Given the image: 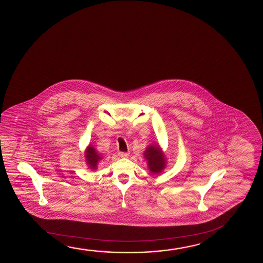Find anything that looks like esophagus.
Wrapping results in <instances>:
<instances>
[{
    "mask_svg": "<svg viewBox=\"0 0 263 263\" xmlns=\"http://www.w3.org/2000/svg\"><path fill=\"white\" fill-rule=\"evenodd\" d=\"M118 156L120 157V158H127L128 156H129V153L128 152H118Z\"/></svg>",
    "mask_w": 263,
    "mask_h": 263,
    "instance_id": "34e87169",
    "label": "esophagus"
}]
</instances>
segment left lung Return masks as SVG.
Listing matches in <instances>:
<instances>
[{
  "label": "left lung",
  "instance_id": "left-lung-1",
  "mask_svg": "<svg viewBox=\"0 0 263 263\" xmlns=\"http://www.w3.org/2000/svg\"><path fill=\"white\" fill-rule=\"evenodd\" d=\"M145 158L147 160L148 168L152 173L158 174L166 166V158L159 146H149L145 151Z\"/></svg>",
  "mask_w": 263,
  "mask_h": 263
}]
</instances>
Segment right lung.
I'll return each instance as SVG.
<instances>
[{"label":"right lung","instance_id":"obj_1","mask_svg":"<svg viewBox=\"0 0 263 263\" xmlns=\"http://www.w3.org/2000/svg\"><path fill=\"white\" fill-rule=\"evenodd\" d=\"M85 157H86V163L90 168L96 170L97 166V162L100 160L101 158L97 152V150L93 148V146H89L88 148L85 152Z\"/></svg>","mask_w":263,"mask_h":263}]
</instances>
